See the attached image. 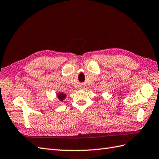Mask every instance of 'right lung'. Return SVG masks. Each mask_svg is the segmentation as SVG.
<instances>
[{"instance_id": "right-lung-1", "label": "right lung", "mask_w": 159, "mask_h": 159, "mask_svg": "<svg viewBox=\"0 0 159 159\" xmlns=\"http://www.w3.org/2000/svg\"><path fill=\"white\" fill-rule=\"evenodd\" d=\"M57 97H58V98L60 101H62L63 100H64V98H65L66 94H64V93H60L58 94V96Z\"/></svg>"}]
</instances>
